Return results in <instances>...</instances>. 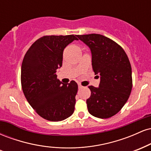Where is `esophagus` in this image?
I'll return each instance as SVG.
<instances>
[{"label":"esophagus","mask_w":151,"mask_h":151,"mask_svg":"<svg viewBox=\"0 0 151 151\" xmlns=\"http://www.w3.org/2000/svg\"><path fill=\"white\" fill-rule=\"evenodd\" d=\"M78 87H79V89H81V88H82L83 86H81L80 84H78Z\"/></svg>","instance_id":"1"}]
</instances>
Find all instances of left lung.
Listing matches in <instances>:
<instances>
[{"instance_id": "8db88e82", "label": "left lung", "mask_w": 151, "mask_h": 151, "mask_svg": "<svg viewBox=\"0 0 151 151\" xmlns=\"http://www.w3.org/2000/svg\"><path fill=\"white\" fill-rule=\"evenodd\" d=\"M89 47L91 65L100 77L99 87L89 86L86 100L89 114L100 119L116 114L129 99L132 89V71L125 51L112 40L99 34L77 35Z\"/></svg>"}]
</instances>
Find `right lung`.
Returning a JSON list of instances; mask_svg holds the SVG:
<instances>
[{
    "instance_id": "obj_1",
    "label": "right lung",
    "mask_w": 151,
    "mask_h": 151,
    "mask_svg": "<svg viewBox=\"0 0 151 151\" xmlns=\"http://www.w3.org/2000/svg\"><path fill=\"white\" fill-rule=\"evenodd\" d=\"M77 35L44 36L31 45L21 67V84L26 99L43 119L60 121L74 111L78 85L63 84L56 72L62 65L63 51Z\"/></svg>"
}]
</instances>
